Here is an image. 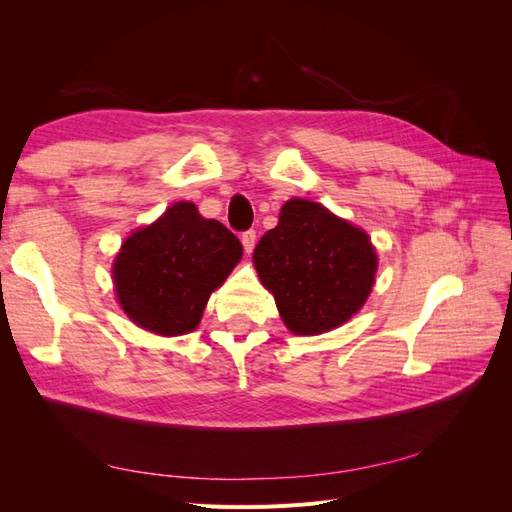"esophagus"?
<instances>
[{
	"label": "esophagus",
	"mask_w": 512,
	"mask_h": 512,
	"mask_svg": "<svg viewBox=\"0 0 512 512\" xmlns=\"http://www.w3.org/2000/svg\"><path fill=\"white\" fill-rule=\"evenodd\" d=\"M241 243H243V250L250 254L256 245V230H245L241 235Z\"/></svg>",
	"instance_id": "34e87169"
}]
</instances>
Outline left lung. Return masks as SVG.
Wrapping results in <instances>:
<instances>
[{"label": "left lung", "mask_w": 512, "mask_h": 512, "mask_svg": "<svg viewBox=\"0 0 512 512\" xmlns=\"http://www.w3.org/2000/svg\"><path fill=\"white\" fill-rule=\"evenodd\" d=\"M254 267L286 327L316 335L359 312L374 286L378 258L363 230L312 200L292 198L280 224L258 241Z\"/></svg>", "instance_id": "1"}]
</instances>
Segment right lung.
Segmentation results:
<instances>
[{"label": "right lung", "instance_id": "1", "mask_svg": "<svg viewBox=\"0 0 512 512\" xmlns=\"http://www.w3.org/2000/svg\"><path fill=\"white\" fill-rule=\"evenodd\" d=\"M241 256V241L224 224L205 220L192 203H177L121 245L113 267L117 299L138 327L190 333Z\"/></svg>", "mask_w": 512, "mask_h": 512}]
</instances>
